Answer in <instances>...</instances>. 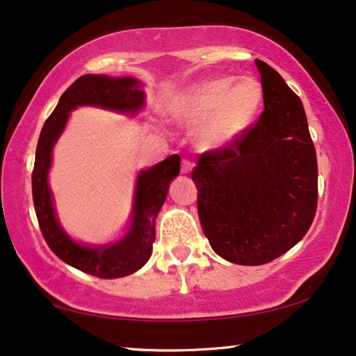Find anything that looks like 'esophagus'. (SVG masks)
Masks as SVG:
<instances>
[{"label":"esophagus","instance_id":"1","mask_svg":"<svg viewBox=\"0 0 356 356\" xmlns=\"http://www.w3.org/2000/svg\"><path fill=\"white\" fill-rule=\"evenodd\" d=\"M193 170V162L188 159L181 160V173H189Z\"/></svg>","mask_w":356,"mask_h":356}]
</instances>
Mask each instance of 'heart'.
<instances>
[{"label": "heart", "mask_w": 356, "mask_h": 356, "mask_svg": "<svg viewBox=\"0 0 356 356\" xmlns=\"http://www.w3.org/2000/svg\"><path fill=\"white\" fill-rule=\"evenodd\" d=\"M262 99V86L254 77L220 76L173 97L168 115L178 123H201L199 144L204 149H222L235 144L254 124Z\"/></svg>", "instance_id": "heart-1"}]
</instances>
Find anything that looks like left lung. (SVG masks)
I'll return each mask as SVG.
<instances>
[{"label":"left lung","mask_w":356,"mask_h":356,"mask_svg":"<svg viewBox=\"0 0 356 356\" xmlns=\"http://www.w3.org/2000/svg\"><path fill=\"white\" fill-rule=\"evenodd\" d=\"M264 111L228 147L209 150L191 178L204 235L223 259L261 266L293 248L318 207V160L300 97L256 60Z\"/></svg>","instance_id":"left-lung-1"}]
</instances>
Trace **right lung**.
<instances>
[{
	"label": "right lung",
	"instance_id": "1",
	"mask_svg": "<svg viewBox=\"0 0 356 356\" xmlns=\"http://www.w3.org/2000/svg\"><path fill=\"white\" fill-rule=\"evenodd\" d=\"M145 92L134 77L86 74L72 82L48 116L38 138L32 172V196L42 235L50 250L76 269L100 279H118L139 270L152 254L155 217L167 199L170 181L179 173V157L170 155L138 175L133 204V220L126 235L111 245L86 246L76 243L58 222L48 186L51 150L65 129L70 111L81 105L136 115L144 106Z\"/></svg>",
	"mask_w": 356,
	"mask_h": 356
}]
</instances>
